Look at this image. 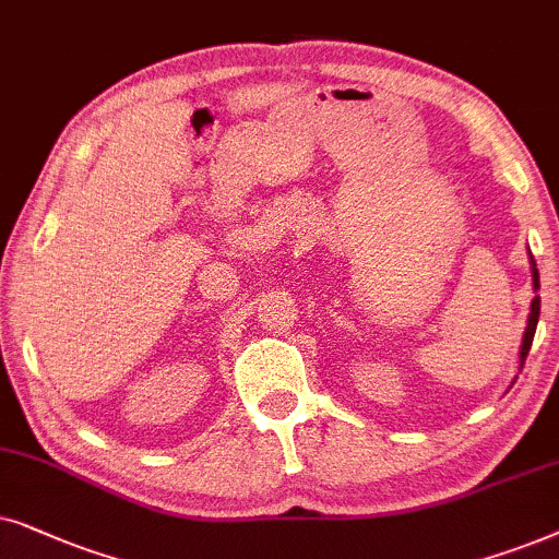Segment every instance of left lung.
Here are the masks:
<instances>
[{"label":"left lung","mask_w":559,"mask_h":559,"mask_svg":"<svg viewBox=\"0 0 559 559\" xmlns=\"http://www.w3.org/2000/svg\"><path fill=\"white\" fill-rule=\"evenodd\" d=\"M532 278H534V288H539V271H537V263H534L532 258ZM537 319H539V296H534L532 301V314H530V322H526V332H524V345H522V366L526 360V355H530L532 349V340H534V332H537Z\"/></svg>","instance_id":"left-lung-1"}]
</instances>
